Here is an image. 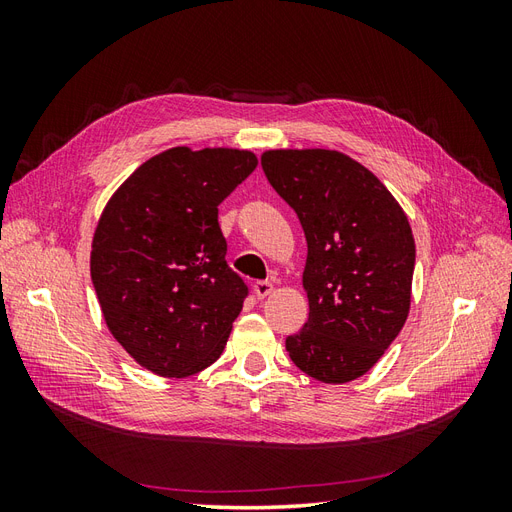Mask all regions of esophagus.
Wrapping results in <instances>:
<instances>
[{"label":"esophagus","mask_w":512,"mask_h":512,"mask_svg":"<svg viewBox=\"0 0 512 512\" xmlns=\"http://www.w3.org/2000/svg\"><path fill=\"white\" fill-rule=\"evenodd\" d=\"M254 292H256L258 299H265V297H269V294L273 292V284L267 282V280H258L254 284Z\"/></svg>","instance_id":"esophagus-1"}]
</instances>
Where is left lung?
<instances>
[{
  "mask_svg": "<svg viewBox=\"0 0 512 512\" xmlns=\"http://www.w3.org/2000/svg\"><path fill=\"white\" fill-rule=\"evenodd\" d=\"M260 164L307 241L309 318L286 350L307 376L350 382L408 318L416 258L408 218L376 175L339 151H267Z\"/></svg>",
  "mask_w": 512,
  "mask_h": 512,
  "instance_id": "1",
  "label": "left lung"
}]
</instances>
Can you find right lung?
<instances>
[{
  "label": "right lung",
  "mask_w": 512,
  "mask_h": 512,
  "mask_svg": "<svg viewBox=\"0 0 512 512\" xmlns=\"http://www.w3.org/2000/svg\"><path fill=\"white\" fill-rule=\"evenodd\" d=\"M258 160L237 149H168L108 200L91 245L104 320L153 374L181 378L220 359L250 288L226 262L222 200Z\"/></svg>",
  "instance_id": "add662e5"
}]
</instances>
